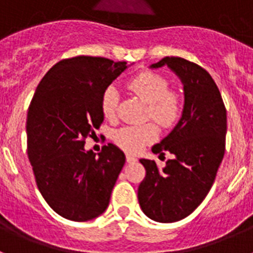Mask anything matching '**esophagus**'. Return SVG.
<instances>
[{
    "label": "esophagus",
    "mask_w": 253,
    "mask_h": 253,
    "mask_svg": "<svg viewBox=\"0 0 253 253\" xmlns=\"http://www.w3.org/2000/svg\"><path fill=\"white\" fill-rule=\"evenodd\" d=\"M126 162H128V163L137 162V158L134 157L133 154H126Z\"/></svg>",
    "instance_id": "obj_1"
}]
</instances>
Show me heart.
<instances>
[{"label":"heart","mask_w":253,"mask_h":253,"mask_svg":"<svg viewBox=\"0 0 253 253\" xmlns=\"http://www.w3.org/2000/svg\"><path fill=\"white\" fill-rule=\"evenodd\" d=\"M128 88L148 104L147 118L163 128H171L180 119L184 102L178 92L169 90V84L162 75L156 72H142L128 82ZM119 104V92L114 86H109L102 92L101 111L107 120H113ZM158 135V129L153 123L142 125H128L116 129L113 140L116 146L130 153H137L143 147L153 142Z\"/></svg>","instance_id":"heart-1"}]
</instances>
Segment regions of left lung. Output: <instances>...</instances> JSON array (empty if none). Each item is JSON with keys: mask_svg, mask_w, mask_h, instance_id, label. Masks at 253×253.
<instances>
[{"mask_svg": "<svg viewBox=\"0 0 253 253\" xmlns=\"http://www.w3.org/2000/svg\"><path fill=\"white\" fill-rule=\"evenodd\" d=\"M167 66L184 84L182 115L166 138L152 147L156 154L173 156L163 169L142 158L146 177L138 187L143 213L156 222L186 218L213 186L225 151L227 110L211 76L180 57H165L151 68Z\"/></svg>", "mask_w": 253, "mask_h": 253, "instance_id": "8db88e82", "label": "left lung"}]
</instances>
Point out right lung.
I'll use <instances>...</instances> for the list:
<instances>
[{
	"label": "right lung",
	"mask_w": 253,
	"mask_h": 253,
	"mask_svg": "<svg viewBox=\"0 0 253 253\" xmlns=\"http://www.w3.org/2000/svg\"><path fill=\"white\" fill-rule=\"evenodd\" d=\"M128 68L101 57L69 58L49 69L38 84L26 119L28 156L37 186L63 218L86 222L106 210L125 163L111 143L99 156L84 151L104 122L101 96Z\"/></svg>",
	"instance_id": "right-lung-1"
}]
</instances>
